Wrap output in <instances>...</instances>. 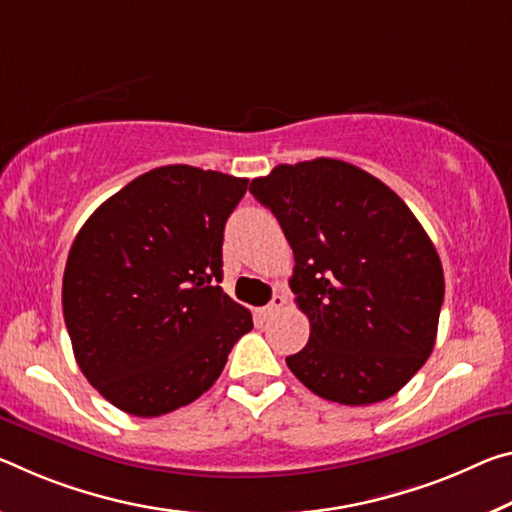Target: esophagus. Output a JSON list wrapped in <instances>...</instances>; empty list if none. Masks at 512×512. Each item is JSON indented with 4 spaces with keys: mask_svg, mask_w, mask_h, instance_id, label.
I'll use <instances>...</instances> for the list:
<instances>
[{
    "mask_svg": "<svg viewBox=\"0 0 512 512\" xmlns=\"http://www.w3.org/2000/svg\"><path fill=\"white\" fill-rule=\"evenodd\" d=\"M285 303H287V298L282 296V294H275L273 296V300L266 307H262V310H259V316H262V319H271L273 314H278L282 307H285Z\"/></svg>",
    "mask_w": 512,
    "mask_h": 512,
    "instance_id": "esophagus-1",
    "label": "esophagus"
}]
</instances>
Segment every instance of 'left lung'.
Masks as SVG:
<instances>
[{
	"instance_id": "left-lung-1",
	"label": "left lung",
	"mask_w": 512,
	"mask_h": 512,
	"mask_svg": "<svg viewBox=\"0 0 512 512\" xmlns=\"http://www.w3.org/2000/svg\"><path fill=\"white\" fill-rule=\"evenodd\" d=\"M294 250L289 287L310 319L291 373L321 399L385 401L433 353L444 300L440 255L410 207L339 159L280 164L250 182Z\"/></svg>"
}]
</instances>
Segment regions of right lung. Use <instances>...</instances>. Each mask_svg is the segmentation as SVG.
Masks as SVG:
<instances>
[{
    "mask_svg": "<svg viewBox=\"0 0 512 512\" xmlns=\"http://www.w3.org/2000/svg\"><path fill=\"white\" fill-rule=\"evenodd\" d=\"M246 177L161 166L102 202L72 241L63 319L88 383L159 417L216 383L253 316L218 287L225 221Z\"/></svg>",
    "mask_w": 512,
    "mask_h": 512,
    "instance_id": "right-lung-1",
    "label": "right lung"
}]
</instances>
